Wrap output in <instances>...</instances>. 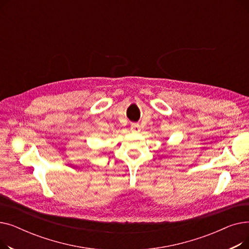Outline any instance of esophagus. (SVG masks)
I'll return each instance as SVG.
<instances>
[{"mask_svg": "<svg viewBox=\"0 0 249 249\" xmlns=\"http://www.w3.org/2000/svg\"><path fill=\"white\" fill-rule=\"evenodd\" d=\"M130 129H131L132 132H135V133L140 132V126L137 123H132L131 127H130Z\"/></svg>", "mask_w": 249, "mask_h": 249, "instance_id": "obj_1", "label": "esophagus"}]
</instances>
